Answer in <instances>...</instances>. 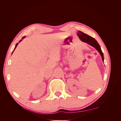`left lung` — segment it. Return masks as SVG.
<instances>
[{"label":"left lung","instance_id":"1","mask_svg":"<svg viewBox=\"0 0 121 121\" xmlns=\"http://www.w3.org/2000/svg\"><path fill=\"white\" fill-rule=\"evenodd\" d=\"M77 35L78 37H79L80 39L82 41L87 43L89 45L93 46L94 48H95L98 52L99 53L100 56L102 58V60L104 62V53L102 52V50L101 49V47L99 45V44L98 43L96 40L94 38L91 37V36H89L86 34L84 33L83 32L78 31V32L77 33Z\"/></svg>","mask_w":121,"mask_h":121}]
</instances>
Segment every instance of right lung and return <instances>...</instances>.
Instances as JSON below:
<instances>
[{"label":"right lung","mask_w":121,"mask_h":121,"mask_svg":"<svg viewBox=\"0 0 121 121\" xmlns=\"http://www.w3.org/2000/svg\"><path fill=\"white\" fill-rule=\"evenodd\" d=\"M25 37H25V36H24V37H23V38H22V39H24V38H25ZM22 40H20V42H21V41H22ZM18 44H19V43H17V44H16V46H15V47H14V49H13V52H12V54H13V52H14V49H16V47H17V45H18Z\"/></svg>","instance_id":"obj_1"}]
</instances>
